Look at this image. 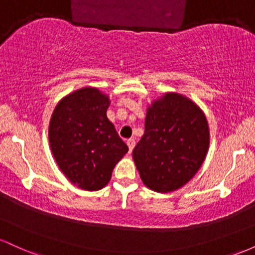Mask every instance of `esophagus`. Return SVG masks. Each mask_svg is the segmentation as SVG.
<instances>
[{"instance_id": "esophagus-1", "label": "esophagus", "mask_w": 255, "mask_h": 255, "mask_svg": "<svg viewBox=\"0 0 255 255\" xmlns=\"http://www.w3.org/2000/svg\"><path fill=\"white\" fill-rule=\"evenodd\" d=\"M127 145H128V148H129V152L133 151L134 146H135V141H134V139H128Z\"/></svg>"}]
</instances>
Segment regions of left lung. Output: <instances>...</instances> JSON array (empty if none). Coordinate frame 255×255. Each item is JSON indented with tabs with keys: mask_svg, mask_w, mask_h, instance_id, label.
I'll use <instances>...</instances> for the list:
<instances>
[{
	"mask_svg": "<svg viewBox=\"0 0 255 255\" xmlns=\"http://www.w3.org/2000/svg\"><path fill=\"white\" fill-rule=\"evenodd\" d=\"M209 145L203 110L186 96L168 92L147 108L145 133L134 147L133 159L146 187L169 193L197 174Z\"/></svg>",
	"mask_w": 255,
	"mask_h": 255,
	"instance_id": "left-lung-1",
	"label": "left lung"
}]
</instances>
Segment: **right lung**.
I'll use <instances>...</instances> for the list:
<instances>
[{
  "label": "right lung",
  "mask_w": 255,
  "mask_h": 255,
  "mask_svg": "<svg viewBox=\"0 0 255 255\" xmlns=\"http://www.w3.org/2000/svg\"><path fill=\"white\" fill-rule=\"evenodd\" d=\"M109 97L84 87L61 99L49 124V142L64 176L79 188L98 191L128 152L107 118Z\"/></svg>",
  "instance_id": "obj_1"
}]
</instances>
